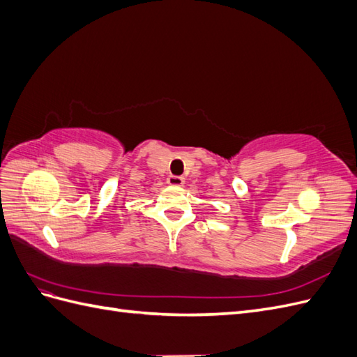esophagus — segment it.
Returning <instances> with one entry per match:
<instances>
[{"instance_id":"esophagus-1","label":"esophagus","mask_w":357,"mask_h":357,"mask_svg":"<svg viewBox=\"0 0 357 357\" xmlns=\"http://www.w3.org/2000/svg\"><path fill=\"white\" fill-rule=\"evenodd\" d=\"M167 183L169 186H174V188H180L185 185V178H183L181 176H169Z\"/></svg>"}]
</instances>
